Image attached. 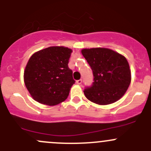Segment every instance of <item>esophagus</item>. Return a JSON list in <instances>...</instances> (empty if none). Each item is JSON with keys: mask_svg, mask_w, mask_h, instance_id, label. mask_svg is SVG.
Here are the masks:
<instances>
[{"mask_svg": "<svg viewBox=\"0 0 151 151\" xmlns=\"http://www.w3.org/2000/svg\"><path fill=\"white\" fill-rule=\"evenodd\" d=\"M82 80H78L76 81V83H77V85H81V84H82Z\"/></svg>", "mask_w": 151, "mask_h": 151, "instance_id": "obj_1", "label": "esophagus"}]
</instances>
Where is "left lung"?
Here are the masks:
<instances>
[{"label":"left lung","mask_w":151,"mask_h":151,"mask_svg":"<svg viewBox=\"0 0 151 151\" xmlns=\"http://www.w3.org/2000/svg\"><path fill=\"white\" fill-rule=\"evenodd\" d=\"M93 70L94 82L84 90L85 97L98 105L113 104L124 95L131 82L127 60L117 52L105 47L82 50Z\"/></svg>","instance_id":"8db88e82"}]
</instances>
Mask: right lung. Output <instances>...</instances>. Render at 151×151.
<instances>
[{"label":"right lung","mask_w":151,"mask_h":151,"mask_svg":"<svg viewBox=\"0 0 151 151\" xmlns=\"http://www.w3.org/2000/svg\"><path fill=\"white\" fill-rule=\"evenodd\" d=\"M71 52L66 47L51 46L30 57L24 81L33 99L40 104L55 106L67 98L75 83L68 66Z\"/></svg>","instance_id":"right-lung-1"}]
</instances>
